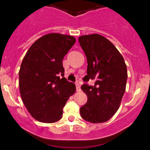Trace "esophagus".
<instances>
[{"mask_svg":"<svg viewBox=\"0 0 150 150\" xmlns=\"http://www.w3.org/2000/svg\"><path fill=\"white\" fill-rule=\"evenodd\" d=\"M75 86H76V91H78V92L81 91V86H80V85L78 84V83H75Z\"/></svg>","mask_w":150,"mask_h":150,"instance_id":"1","label":"esophagus"}]
</instances>
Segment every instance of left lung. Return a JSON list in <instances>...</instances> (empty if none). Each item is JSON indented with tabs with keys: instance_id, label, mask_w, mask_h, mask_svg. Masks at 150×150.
Returning <instances> with one entry per match:
<instances>
[{
	"instance_id": "left-lung-1",
	"label": "left lung",
	"mask_w": 150,
	"mask_h": 150,
	"mask_svg": "<svg viewBox=\"0 0 150 150\" xmlns=\"http://www.w3.org/2000/svg\"><path fill=\"white\" fill-rule=\"evenodd\" d=\"M79 43L87 58V75L81 89L88 97L80 109L83 119L93 123L110 120L117 111L126 86L127 67L122 56L106 38L99 34L82 35Z\"/></svg>"
}]
</instances>
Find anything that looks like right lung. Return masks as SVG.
<instances>
[{
    "mask_svg": "<svg viewBox=\"0 0 150 150\" xmlns=\"http://www.w3.org/2000/svg\"><path fill=\"white\" fill-rule=\"evenodd\" d=\"M71 35L50 33L38 39L27 51L19 72L22 102L32 117L51 123L62 117L63 107L75 92L64 77L62 60L75 44Z\"/></svg>",
    "mask_w": 150,
    "mask_h": 150,
    "instance_id": "1",
    "label": "right lung"
}]
</instances>
